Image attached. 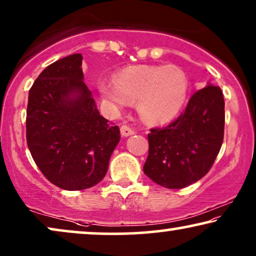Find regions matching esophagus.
I'll use <instances>...</instances> for the list:
<instances>
[{
  "label": "esophagus",
  "instance_id": "1",
  "mask_svg": "<svg viewBox=\"0 0 256 256\" xmlns=\"http://www.w3.org/2000/svg\"><path fill=\"white\" fill-rule=\"evenodd\" d=\"M135 134V130L132 128L129 127L127 124H124L121 126V135L124 136V138H127V136H130V135H134Z\"/></svg>",
  "mask_w": 256,
  "mask_h": 256
}]
</instances>
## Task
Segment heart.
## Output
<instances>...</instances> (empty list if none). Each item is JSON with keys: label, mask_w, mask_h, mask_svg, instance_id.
I'll list each match as a JSON object with an SVG mask.
<instances>
[{"label": "heart", "mask_w": 256, "mask_h": 256, "mask_svg": "<svg viewBox=\"0 0 256 256\" xmlns=\"http://www.w3.org/2000/svg\"><path fill=\"white\" fill-rule=\"evenodd\" d=\"M98 90L114 107L138 101V113L150 124H166L176 118L188 93V79L174 65H134L115 73L114 80L102 78Z\"/></svg>", "instance_id": "1"}]
</instances>
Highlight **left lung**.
Returning <instances> with one entry per match:
<instances>
[{
  "label": "left lung",
  "instance_id": "8db88e82",
  "mask_svg": "<svg viewBox=\"0 0 256 256\" xmlns=\"http://www.w3.org/2000/svg\"><path fill=\"white\" fill-rule=\"evenodd\" d=\"M225 101L218 86L196 92L177 120L148 134L149 155L143 171L168 188H183L211 169L224 140Z\"/></svg>",
  "mask_w": 256,
  "mask_h": 256
}]
</instances>
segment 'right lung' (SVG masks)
Masks as SVG:
<instances>
[{"label": "right lung", "mask_w": 256, "mask_h": 256, "mask_svg": "<svg viewBox=\"0 0 256 256\" xmlns=\"http://www.w3.org/2000/svg\"><path fill=\"white\" fill-rule=\"evenodd\" d=\"M82 56L48 65L29 90L26 142L42 174L64 190L102 180L120 141V129L98 110L84 82Z\"/></svg>", "instance_id": "right-lung-1"}]
</instances>
